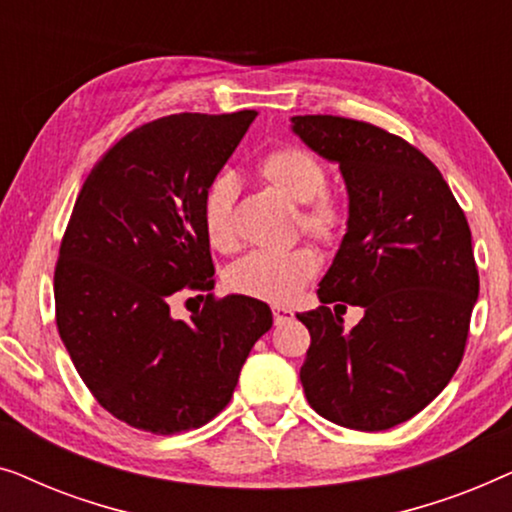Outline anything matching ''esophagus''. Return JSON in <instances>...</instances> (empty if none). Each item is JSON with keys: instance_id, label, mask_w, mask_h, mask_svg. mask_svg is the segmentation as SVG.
Listing matches in <instances>:
<instances>
[{"instance_id": "34e87169", "label": "esophagus", "mask_w": 512, "mask_h": 512, "mask_svg": "<svg viewBox=\"0 0 512 512\" xmlns=\"http://www.w3.org/2000/svg\"><path fill=\"white\" fill-rule=\"evenodd\" d=\"M272 317H275V324H286V321L293 319V312L289 307H282V305H275L272 307Z\"/></svg>"}]
</instances>
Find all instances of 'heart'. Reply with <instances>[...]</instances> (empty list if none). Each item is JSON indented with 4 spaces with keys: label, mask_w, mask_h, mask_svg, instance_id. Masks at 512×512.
I'll list each match as a JSON object with an SVG mask.
<instances>
[{
    "label": "heart",
    "mask_w": 512,
    "mask_h": 512,
    "mask_svg": "<svg viewBox=\"0 0 512 512\" xmlns=\"http://www.w3.org/2000/svg\"><path fill=\"white\" fill-rule=\"evenodd\" d=\"M258 170L293 202H303L298 212V228H303V233L319 242L340 240L349 223V207L340 195L326 191L328 172L312 151L303 146H279L265 153ZM235 200L237 179L226 170L214 174L202 191V228L209 244L219 251H230L237 244ZM317 272L319 256L310 247L256 249L230 265L226 282L242 296L282 305L296 298Z\"/></svg>",
    "instance_id": "obj_1"
}]
</instances>
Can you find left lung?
<instances>
[{
    "label": "left lung",
    "mask_w": 512,
    "mask_h": 512,
    "mask_svg": "<svg viewBox=\"0 0 512 512\" xmlns=\"http://www.w3.org/2000/svg\"><path fill=\"white\" fill-rule=\"evenodd\" d=\"M291 121L312 151L340 165L349 193L321 305L298 314L312 338L300 382L321 417L391 429L424 410L464 359L480 291L471 228L438 167L403 137L342 116ZM331 302L367 314L345 332Z\"/></svg>",
    "instance_id": "1"
}]
</instances>
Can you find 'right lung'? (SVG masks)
I'll return each mask as SVG.
<instances>
[{
  "mask_svg": "<svg viewBox=\"0 0 512 512\" xmlns=\"http://www.w3.org/2000/svg\"><path fill=\"white\" fill-rule=\"evenodd\" d=\"M258 114H172L139 125L97 160L55 265V324L81 380L132 429L170 436L226 408L272 312L216 298L200 202ZM206 305L172 320L169 300ZM208 296L205 297L204 293Z\"/></svg>",
  "mask_w": 512,
  "mask_h": 512,
  "instance_id": "add662e5",
  "label": "right lung"
}]
</instances>
